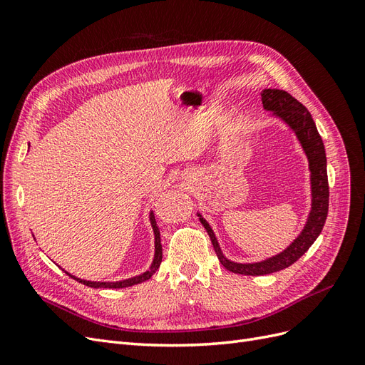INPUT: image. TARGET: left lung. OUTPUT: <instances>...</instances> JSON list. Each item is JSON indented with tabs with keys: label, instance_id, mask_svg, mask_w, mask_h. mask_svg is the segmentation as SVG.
<instances>
[{
	"label": "left lung",
	"instance_id": "left-lung-1",
	"mask_svg": "<svg viewBox=\"0 0 365 365\" xmlns=\"http://www.w3.org/2000/svg\"><path fill=\"white\" fill-rule=\"evenodd\" d=\"M262 103L267 111H274V115L280 117L286 125H289V128L295 132L298 141L302 143L303 150L309 161V170H311L312 208L300 236H298L283 252L257 263H236L228 260L219 248L212 227L208 225V222L201 215H197L200 216L201 224L207 230L210 239H212L216 256L219 262L222 263V267H225V269L231 272L242 275H264L291 267L294 262H297L309 248H311L319 233H322L329 210L326 150L311 113H309L297 98H294L289 93H286L283 90H263Z\"/></svg>",
	"mask_w": 365,
	"mask_h": 365
}]
</instances>
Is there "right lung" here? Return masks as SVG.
<instances>
[{
    "label": "right lung",
    "mask_w": 365,
    "mask_h": 365,
    "mask_svg": "<svg viewBox=\"0 0 365 365\" xmlns=\"http://www.w3.org/2000/svg\"><path fill=\"white\" fill-rule=\"evenodd\" d=\"M150 224L153 227V235H155V257H153V262L150 264V268L143 272L140 275H137V277H132V279H128V280H121V282H88V280H82V279H77L74 277V275L68 274L67 271H65V274L70 275V277H73L74 280H77L79 283H83L86 286H90V288H109V289H118V288H128V286H132V284H138V283H143L149 280L153 274L157 272V269L160 268L161 264V259H163V247H161V237H160V230L157 227V220H155V216H153V213H150Z\"/></svg>",
    "instance_id": "1"
}]
</instances>
